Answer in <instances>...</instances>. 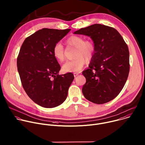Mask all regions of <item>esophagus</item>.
<instances>
[{
  "label": "esophagus",
  "instance_id": "esophagus-1",
  "mask_svg": "<svg viewBox=\"0 0 145 145\" xmlns=\"http://www.w3.org/2000/svg\"><path fill=\"white\" fill-rule=\"evenodd\" d=\"M78 74H79V73H78V72H74V77L75 78L76 76H77L78 75Z\"/></svg>",
  "mask_w": 145,
  "mask_h": 145
}]
</instances>
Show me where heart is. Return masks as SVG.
I'll list each match as a JSON object with an SVG mask.
<instances>
[{
  "label": "heart",
  "instance_id": "b5f03b06",
  "mask_svg": "<svg viewBox=\"0 0 145 145\" xmlns=\"http://www.w3.org/2000/svg\"><path fill=\"white\" fill-rule=\"evenodd\" d=\"M67 47L75 48L74 57L72 61H67L62 66V70L67 72H78L82 70L86 61H91L94 55L95 46L93 42L85 40L84 38L78 35L69 37L65 42ZM53 56L59 62H63L65 59L66 51L61 43H56L53 48Z\"/></svg>",
  "mask_w": 145,
  "mask_h": 145
}]
</instances>
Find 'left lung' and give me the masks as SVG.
Wrapping results in <instances>:
<instances>
[{"label": "left lung", "mask_w": 145, "mask_h": 145, "mask_svg": "<svg viewBox=\"0 0 145 145\" xmlns=\"http://www.w3.org/2000/svg\"><path fill=\"white\" fill-rule=\"evenodd\" d=\"M74 34L90 37L95 46L88 69L82 72L86 79L82 88L84 97L96 104L112 100L120 93L128 78L127 45L117 30L101 24L82 28Z\"/></svg>", "instance_id": "left-lung-1"}]
</instances>
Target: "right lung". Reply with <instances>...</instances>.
I'll use <instances>...</instances> for the list:
<instances>
[{
	"mask_svg": "<svg viewBox=\"0 0 145 145\" xmlns=\"http://www.w3.org/2000/svg\"><path fill=\"white\" fill-rule=\"evenodd\" d=\"M71 29L43 28L23 42L17 58L23 88L35 103L45 108L61 105L66 99L74 76L59 75L61 66L53 56V48Z\"/></svg>",
	"mask_w": 145,
	"mask_h": 145,
	"instance_id": "1",
	"label": "right lung"
}]
</instances>
